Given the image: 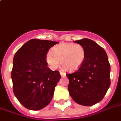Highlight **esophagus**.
I'll list each match as a JSON object with an SVG mask.
<instances>
[{
    "label": "esophagus",
    "mask_w": 121,
    "mask_h": 121,
    "mask_svg": "<svg viewBox=\"0 0 121 121\" xmlns=\"http://www.w3.org/2000/svg\"><path fill=\"white\" fill-rule=\"evenodd\" d=\"M60 75H61V77H65L66 76V74H65V72H61V71H60Z\"/></svg>",
    "instance_id": "34e87169"
}]
</instances>
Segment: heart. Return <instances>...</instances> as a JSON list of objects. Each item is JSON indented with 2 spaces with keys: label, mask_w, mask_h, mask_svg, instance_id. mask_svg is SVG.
Listing matches in <instances>:
<instances>
[{
  "label": "heart",
  "mask_w": 121,
  "mask_h": 121,
  "mask_svg": "<svg viewBox=\"0 0 121 121\" xmlns=\"http://www.w3.org/2000/svg\"><path fill=\"white\" fill-rule=\"evenodd\" d=\"M86 51L83 45L74 43H62L52 48L47 54L46 60L50 67L56 69L60 65L67 71H74L83 65Z\"/></svg>",
  "instance_id": "b5f03b06"
}]
</instances>
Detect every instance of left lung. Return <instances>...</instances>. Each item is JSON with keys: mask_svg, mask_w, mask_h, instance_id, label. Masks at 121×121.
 Returning <instances> with one entry per match:
<instances>
[{"mask_svg": "<svg viewBox=\"0 0 121 121\" xmlns=\"http://www.w3.org/2000/svg\"><path fill=\"white\" fill-rule=\"evenodd\" d=\"M85 47L86 58L76 72L67 74L69 92L74 101L92 106L103 99L110 85V65L105 51L94 41L83 38L74 41Z\"/></svg>", "mask_w": 121, "mask_h": 121, "instance_id": "1", "label": "left lung"}]
</instances>
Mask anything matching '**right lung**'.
Instances as JSON below:
<instances>
[{"label": "right lung", "mask_w": 121, "mask_h": 121, "mask_svg": "<svg viewBox=\"0 0 121 121\" xmlns=\"http://www.w3.org/2000/svg\"><path fill=\"white\" fill-rule=\"evenodd\" d=\"M58 42L32 39L24 43L13 58L11 79L14 94L29 110H38L47 106L60 81L59 71L47 67V53Z\"/></svg>", "instance_id": "obj_1"}]
</instances>
